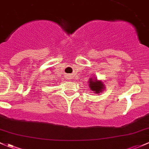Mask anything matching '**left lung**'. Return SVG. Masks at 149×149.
Masks as SVG:
<instances>
[{
	"label": "left lung",
	"mask_w": 149,
	"mask_h": 149,
	"mask_svg": "<svg viewBox=\"0 0 149 149\" xmlns=\"http://www.w3.org/2000/svg\"><path fill=\"white\" fill-rule=\"evenodd\" d=\"M89 88L92 89L93 92H95L96 93H100L102 92L104 88V85L102 82L100 81H97V79H89Z\"/></svg>",
	"instance_id": "1"
}]
</instances>
